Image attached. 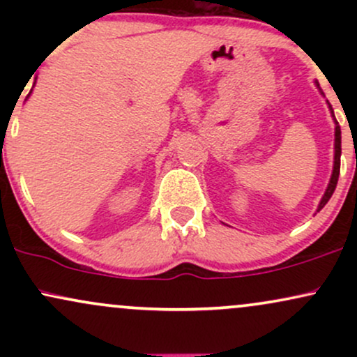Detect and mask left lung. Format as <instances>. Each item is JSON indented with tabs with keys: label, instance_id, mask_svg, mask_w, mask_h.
Returning a JSON list of instances; mask_svg holds the SVG:
<instances>
[{
	"label": "left lung",
	"instance_id": "1",
	"mask_svg": "<svg viewBox=\"0 0 357 357\" xmlns=\"http://www.w3.org/2000/svg\"><path fill=\"white\" fill-rule=\"evenodd\" d=\"M331 107V105H329ZM333 110V107H331ZM334 114V112H333ZM335 154H334V171H333V176H331V181H329V186H327L326 192H324L322 199H321V204H319V210L321 211L324 206H326V203L329 202L331 196H333V192L335 190V186H337V179H339V171H341V127H339V122L335 121Z\"/></svg>",
	"mask_w": 357,
	"mask_h": 357
}]
</instances>
